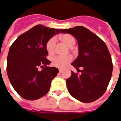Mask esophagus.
Masks as SVG:
<instances>
[{"mask_svg": "<svg viewBox=\"0 0 121 121\" xmlns=\"http://www.w3.org/2000/svg\"><path fill=\"white\" fill-rule=\"evenodd\" d=\"M59 73H62V72H63V70H62V69H59Z\"/></svg>", "mask_w": 121, "mask_h": 121, "instance_id": "esophagus-1", "label": "esophagus"}]
</instances>
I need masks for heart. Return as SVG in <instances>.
<instances>
[{
    "label": "heart",
    "instance_id": "1",
    "mask_svg": "<svg viewBox=\"0 0 121 121\" xmlns=\"http://www.w3.org/2000/svg\"><path fill=\"white\" fill-rule=\"evenodd\" d=\"M60 39L64 44L69 48H72L75 44V39L70 34H62L59 36ZM55 46V39L54 38H51L48 41L46 44V48L49 54H53L54 52ZM73 57L71 55H57L53 57L52 64L54 66L60 68H64L68 66V64L71 62Z\"/></svg>",
    "mask_w": 121,
    "mask_h": 121
}]
</instances>
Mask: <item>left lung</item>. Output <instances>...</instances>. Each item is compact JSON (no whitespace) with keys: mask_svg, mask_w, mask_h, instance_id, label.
Masks as SVG:
<instances>
[{"mask_svg":"<svg viewBox=\"0 0 121 121\" xmlns=\"http://www.w3.org/2000/svg\"><path fill=\"white\" fill-rule=\"evenodd\" d=\"M61 32L70 34L77 39L79 54L71 65L77 69L83 68L81 74L71 71L66 80L68 92L81 102L94 101L105 93L111 79L113 64L107 45L83 26L62 29Z\"/></svg>","mask_w":121,"mask_h":121,"instance_id":"8db88e82","label":"left lung"}]
</instances>
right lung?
Returning <instances> with one entry per match:
<instances>
[{"label": "right lung", "mask_w": 121, "mask_h": 121, "mask_svg": "<svg viewBox=\"0 0 121 121\" xmlns=\"http://www.w3.org/2000/svg\"><path fill=\"white\" fill-rule=\"evenodd\" d=\"M38 25L19 36L10 47L7 59V73L14 89L28 100H36L48 92L52 80L59 69L48 67L46 44L53 35L61 32ZM40 67L42 69H38Z\"/></svg>", "instance_id": "obj_1"}]
</instances>
